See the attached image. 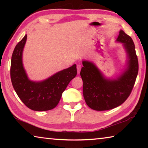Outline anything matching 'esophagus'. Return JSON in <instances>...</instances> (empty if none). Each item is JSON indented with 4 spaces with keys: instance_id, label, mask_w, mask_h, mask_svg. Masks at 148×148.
I'll return each mask as SVG.
<instances>
[{
    "instance_id": "esophagus-1",
    "label": "esophagus",
    "mask_w": 148,
    "mask_h": 148,
    "mask_svg": "<svg viewBox=\"0 0 148 148\" xmlns=\"http://www.w3.org/2000/svg\"><path fill=\"white\" fill-rule=\"evenodd\" d=\"M81 69H82V66L81 64H77V74H79L80 71H81Z\"/></svg>"
}]
</instances>
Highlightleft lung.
<instances>
[{
	"label": "left lung",
	"instance_id": "left-lung-1",
	"mask_svg": "<svg viewBox=\"0 0 148 148\" xmlns=\"http://www.w3.org/2000/svg\"><path fill=\"white\" fill-rule=\"evenodd\" d=\"M116 42L122 44L126 61L120 73L106 77L95 63L82 60L80 76L83 80V94L86 104L97 111L113 109L123 103L131 94L138 72V62L132 38L120 30Z\"/></svg>",
	"mask_w": 148,
	"mask_h": 148
}]
</instances>
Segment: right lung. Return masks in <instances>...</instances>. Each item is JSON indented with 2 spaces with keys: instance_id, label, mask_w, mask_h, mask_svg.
Instances as JSON below:
<instances>
[{
  "instance_id": "right-lung-1",
  "label": "right lung",
  "mask_w": 148,
  "mask_h": 148,
  "mask_svg": "<svg viewBox=\"0 0 148 148\" xmlns=\"http://www.w3.org/2000/svg\"><path fill=\"white\" fill-rule=\"evenodd\" d=\"M27 36L16 45L12 53L10 76L17 96L29 108L47 111L58 104L62 94L70 82L77 74L76 64L56 72L41 81L29 78L23 63V51Z\"/></svg>"
}]
</instances>
